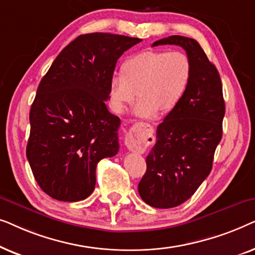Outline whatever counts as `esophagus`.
I'll use <instances>...</instances> for the list:
<instances>
[{"label":"esophagus","mask_w":255,"mask_h":255,"mask_svg":"<svg viewBox=\"0 0 255 255\" xmlns=\"http://www.w3.org/2000/svg\"><path fill=\"white\" fill-rule=\"evenodd\" d=\"M147 138L141 131L131 128L130 132L125 137V145L132 152H144L147 147Z\"/></svg>","instance_id":"esophagus-1"}]
</instances>
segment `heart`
Masks as SVG:
<instances>
[{"instance_id": "1", "label": "heart", "mask_w": 255, "mask_h": 255, "mask_svg": "<svg viewBox=\"0 0 255 255\" xmlns=\"http://www.w3.org/2000/svg\"><path fill=\"white\" fill-rule=\"evenodd\" d=\"M190 78L191 62L183 52H140L125 60L122 73L111 75V107L116 113H123L138 94L133 108L135 116L149 118L158 111L168 113L182 99Z\"/></svg>"}]
</instances>
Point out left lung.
I'll return each instance as SVG.
<instances>
[{
    "mask_svg": "<svg viewBox=\"0 0 255 255\" xmlns=\"http://www.w3.org/2000/svg\"><path fill=\"white\" fill-rule=\"evenodd\" d=\"M177 45L191 62V78L177 106L156 130V141L146 158L145 175L138 184L141 200L168 209L193 196L212 168L222 139L225 103L221 76L193 38L170 36L152 46Z\"/></svg>",
    "mask_w": 255,
    "mask_h": 255,
    "instance_id": "1",
    "label": "left lung"
}]
</instances>
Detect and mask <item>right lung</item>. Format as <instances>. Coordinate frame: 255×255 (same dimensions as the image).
<instances>
[{
    "mask_svg": "<svg viewBox=\"0 0 255 255\" xmlns=\"http://www.w3.org/2000/svg\"><path fill=\"white\" fill-rule=\"evenodd\" d=\"M139 38L81 34L62 50L38 86L26 158L41 190L78 202L95 189L96 166L116 155L121 120L106 101L117 60Z\"/></svg>",
    "mask_w": 255,
    "mask_h": 255,
    "instance_id": "right-lung-1",
    "label": "right lung"
}]
</instances>
